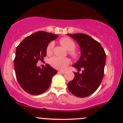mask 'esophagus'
<instances>
[{"label": "esophagus", "instance_id": "1", "mask_svg": "<svg viewBox=\"0 0 123 123\" xmlns=\"http://www.w3.org/2000/svg\"><path fill=\"white\" fill-rule=\"evenodd\" d=\"M58 72L59 74H64L66 72H65V71H59Z\"/></svg>", "mask_w": 123, "mask_h": 123}]
</instances>
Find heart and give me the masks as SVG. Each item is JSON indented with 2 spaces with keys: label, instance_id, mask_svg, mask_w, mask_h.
<instances>
[{
  "label": "heart",
  "instance_id": "b5f03b06",
  "mask_svg": "<svg viewBox=\"0 0 123 123\" xmlns=\"http://www.w3.org/2000/svg\"><path fill=\"white\" fill-rule=\"evenodd\" d=\"M59 42L64 47L66 48L68 51H69L68 54L70 55L72 58H78L79 55L76 51L74 50L76 48V44L72 39L68 37H64L60 39ZM54 46V44L53 42H50L48 44L46 48V53L48 55L52 54ZM49 63L51 66L55 68L64 69L68 66L69 64V60L67 57L62 58V57L57 56H54L50 59Z\"/></svg>",
  "mask_w": 123,
  "mask_h": 123
}]
</instances>
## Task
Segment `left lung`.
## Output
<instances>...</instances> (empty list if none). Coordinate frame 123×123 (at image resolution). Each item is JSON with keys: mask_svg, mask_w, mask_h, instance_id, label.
I'll return each instance as SVG.
<instances>
[{"mask_svg": "<svg viewBox=\"0 0 123 123\" xmlns=\"http://www.w3.org/2000/svg\"><path fill=\"white\" fill-rule=\"evenodd\" d=\"M80 45L81 56L74 67L81 74L74 72L75 77L68 83V88L75 96L85 98L93 93L102 81L106 54L100 44L85 34H67Z\"/></svg>", "mask_w": 123, "mask_h": 123, "instance_id": "obj_1", "label": "left lung"}]
</instances>
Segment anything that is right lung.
Masks as SVG:
<instances>
[{"mask_svg": "<svg viewBox=\"0 0 123 123\" xmlns=\"http://www.w3.org/2000/svg\"><path fill=\"white\" fill-rule=\"evenodd\" d=\"M56 34L39 31L27 36L18 45L14 59L15 75L18 83L27 93H43L49 88L52 78L57 71L47 64L44 68L37 67L39 60L46 56V48Z\"/></svg>", "mask_w": 123, "mask_h": 123, "instance_id": "add662e5", "label": "right lung"}]
</instances>
